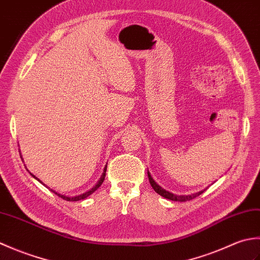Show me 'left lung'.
I'll list each match as a JSON object with an SVG mask.
<instances>
[{"mask_svg": "<svg viewBox=\"0 0 260 260\" xmlns=\"http://www.w3.org/2000/svg\"><path fill=\"white\" fill-rule=\"evenodd\" d=\"M147 175H148V180H150V183H151L152 187L154 189V191H155L156 193H158L159 196H162L163 198H165V199H169V200H172V201H180V202L190 201V200H192V199H194V198H197V197L200 196L201 193L203 192V191H200V192L194 193V194H191V196H175V194H173V193H170L169 191H165V190H164V189H162V187L159 186L158 184H156V183H155V181H154V180L152 179L151 174L148 173V172H147Z\"/></svg>", "mask_w": 260, "mask_h": 260, "instance_id": "1", "label": "left lung"}]
</instances>
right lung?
<instances>
[{"instance_id": "add662e5", "label": "right lung", "mask_w": 260, "mask_h": 260, "mask_svg": "<svg viewBox=\"0 0 260 260\" xmlns=\"http://www.w3.org/2000/svg\"><path fill=\"white\" fill-rule=\"evenodd\" d=\"M106 169H107V167L106 168H105V171H104V173H103V175H102V178H101V180H99L98 181V183L95 185V186H93L92 187V189L91 190H89V191H88V192H86V193H82V194H80V196H76V197H73V198H71V197H66V196H61V194H59V193H57V192H54V191H52L53 193H56V194L58 196V197H60V198H62L63 199V200H66V201H79V200H82V199H85V198H87L88 196H90V194H92V193L93 192H95L97 189H98V187L99 186H101L102 184H103V182H104V180H105V176H106ZM31 174V173H30ZM32 176H33V178H35V179H37L38 180V178H36V176L35 175H33V174H31ZM38 181H40V180H38ZM41 182V181H40ZM43 185H45V184H43Z\"/></svg>"}]
</instances>
